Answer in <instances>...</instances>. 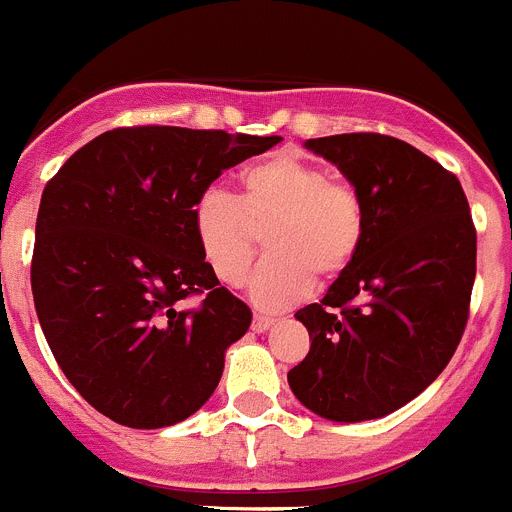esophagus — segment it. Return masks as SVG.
<instances>
[{
  "label": "esophagus",
  "mask_w": 512,
  "mask_h": 512,
  "mask_svg": "<svg viewBox=\"0 0 512 512\" xmlns=\"http://www.w3.org/2000/svg\"><path fill=\"white\" fill-rule=\"evenodd\" d=\"M274 322H276L274 317H264V314H253L251 327H253V332H266L271 325H274Z\"/></svg>",
  "instance_id": "esophagus-1"
}]
</instances>
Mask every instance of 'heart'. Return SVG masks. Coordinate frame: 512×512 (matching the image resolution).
Returning <instances> with one entry per match:
<instances>
[{"label":"heart","instance_id":"1","mask_svg":"<svg viewBox=\"0 0 512 512\" xmlns=\"http://www.w3.org/2000/svg\"><path fill=\"white\" fill-rule=\"evenodd\" d=\"M200 251L223 284L238 287L259 251L269 256L251 276L253 302L279 309L317 284L350 269L365 238V208L358 190L332 180L322 164L297 154H274L241 177V195L203 192L192 208Z\"/></svg>","mask_w":512,"mask_h":512}]
</instances>
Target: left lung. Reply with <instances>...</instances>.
Segmentation results:
<instances>
[{
  "label": "left lung",
  "mask_w": 512,
  "mask_h": 512,
  "mask_svg": "<svg viewBox=\"0 0 512 512\" xmlns=\"http://www.w3.org/2000/svg\"><path fill=\"white\" fill-rule=\"evenodd\" d=\"M304 147L358 190L365 238L322 302L294 314L312 345L287 381L322 419H381L437 381L462 340L477 271L470 203L452 172L396 137Z\"/></svg>",
  "instance_id": "8db88e82"
}]
</instances>
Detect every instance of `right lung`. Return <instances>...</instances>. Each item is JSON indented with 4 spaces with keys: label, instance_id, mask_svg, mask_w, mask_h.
<instances>
[{
    "label": "right lung",
    "instance_id": "right-lung-1",
    "mask_svg": "<svg viewBox=\"0 0 512 512\" xmlns=\"http://www.w3.org/2000/svg\"><path fill=\"white\" fill-rule=\"evenodd\" d=\"M279 142L124 126L78 149L42 190L37 320L65 378L116 424L162 429L213 396L251 309L220 287L192 208L223 170ZM195 293L204 302L182 310Z\"/></svg>",
    "mask_w": 512,
    "mask_h": 512
}]
</instances>
